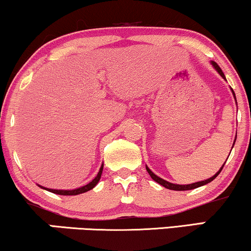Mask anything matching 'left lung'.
I'll return each mask as SVG.
<instances>
[{"mask_svg": "<svg viewBox=\"0 0 251 251\" xmlns=\"http://www.w3.org/2000/svg\"><path fill=\"white\" fill-rule=\"evenodd\" d=\"M212 66H214V67L216 68V71H217L218 73H220V75H221L222 77H224V79H226V76H224V73H223V72H222V70H221L220 66H218L217 63L214 62V61H212ZM232 93H234V91H232ZM234 97H235V93H234ZM235 99H236V98H235ZM223 166H224V165H223ZM223 166H222L221 170H220V171L217 172V174H216L215 176H212V177H211V178H209V179L201 180V181H197V183L189 184V185H179V184H172V183H169V181L164 180V179H162V178L158 177V176H155V175L153 174V172H152L151 170H150V169L148 168V166H146V170H148L149 175L151 176L152 179H153L154 181H157V183H158V184H160V185H163L164 188L170 189V190H176V191H185V190H192V189H196V188H200V186H201V185H205V184H208V183H210V181H212V180L215 179L216 177H217L218 175H220V172L222 171V169H223Z\"/></svg>", "mask_w": 251, "mask_h": 251, "instance_id": "1", "label": "left lung"}]
</instances>
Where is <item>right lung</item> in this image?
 Returning a JSON list of instances; mask_svg holds the SVG:
<instances>
[{
  "label": "right lung",
  "instance_id": "right-lung-1",
  "mask_svg": "<svg viewBox=\"0 0 251 251\" xmlns=\"http://www.w3.org/2000/svg\"><path fill=\"white\" fill-rule=\"evenodd\" d=\"M102 169H103V165H101V168H100V171L98 172L97 177L94 178V179L92 180L91 183H88L87 185L81 186V188H79V189H75V190H53V189H46V190H48V191L53 192V194H56V195H62V196H75V195L83 194V192H87V191H89V190L93 189L94 186L97 185L98 181L100 180V177H101ZM41 188H42V186H41ZM42 189H45V188H42Z\"/></svg>",
  "mask_w": 251,
  "mask_h": 251
}]
</instances>
